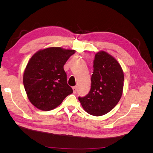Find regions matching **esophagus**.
Segmentation results:
<instances>
[{"label": "esophagus", "mask_w": 153, "mask_h": 153, "mask_svg": "<svg viewBox=\"0 0 153 153\" xmlns=\"http://www.w3.org/2000/svg\"><path fill=\"white\" fill-rule=\"evenodd\" d=\"M76 90H77V87H76V86L73 87V91L74 93H75V92H76Z\"/></svg>", "instance_id": "obj_1"}]
</instances>
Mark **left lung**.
Returning <instances> with one entry per match:
<instances>
[{
  "label": "left lung",
  "mask_w": 153,
  "mask_h": 153,
  "mask_svg": "<svg viewBox=\"0 0 153 153\" xmlns=\"http://www.w3.org/2000/svg\"><path fill=\"white\" fill-rule=\"evenodd\" d=\"M93 67L91 90L78 100L88 114L101 116L112 110L121 99L124 73L117 60L105 51L95 55Z\"/></svg>",
  "instance_id": "obj_1"
}]
</instances>
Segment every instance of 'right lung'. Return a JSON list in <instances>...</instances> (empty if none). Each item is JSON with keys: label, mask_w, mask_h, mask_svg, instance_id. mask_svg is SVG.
Here are the masks:
<instances>
[{"label": "right lung", "mask_w": 153, "mask_h": 153, "mask_svg": "<svg viewBox=\"0 0 153 153\" xmlns=\"http://www.w3.org/2000/svg\"><path fill=\"white\" fill-rule=\"evenodd\" d=\"M75 52L50 47L38 51L30 59L23 82L27 97L36 108L43 111L53 110L72 93L64 65Z\"/></svg>", "instance_id": "add662e5"}]
</instances>
